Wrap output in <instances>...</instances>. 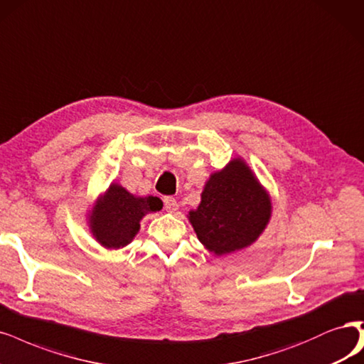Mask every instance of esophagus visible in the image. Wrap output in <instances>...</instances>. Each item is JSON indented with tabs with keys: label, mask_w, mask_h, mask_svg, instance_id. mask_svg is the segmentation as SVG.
Segmentation results:
<instances>
[{
	"label": "esophagus",
	"mask_w": 364,
	"mask_h": 364,
	"mask_svg": "<svg viewBox=\"0 0 364 364\" xmlns=\"http://www.w3.org/2000/svg\"><path fill=\"white\" fill-rule=\"evenodd\" d=\"M164 205H166V209H167L168 212H176V210L179 209L178 200L174 198V197H166V198H164Z\"/></svg>",
	"instance_id": "34e87169"
}]
</instances>
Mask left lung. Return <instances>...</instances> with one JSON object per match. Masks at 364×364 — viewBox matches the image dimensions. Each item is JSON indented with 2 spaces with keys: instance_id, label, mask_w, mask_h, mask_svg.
Here are the masks:
<instances>
[{
  "instance_id": "obj_1",
  "label": "left lung",
  "mask_w": 364,
  "mask_h": 364,
  "mask_svg": "<svg viewBox=\"0 0 364 364\" xmlns=\"http://www.w3.org/2000/svg\"><path fill=\"white\" fill-rule=\"evenodd\" d=\"M200 197L188 220L198 241L214 256L255 244L272 215L269 193L241 156L212 173Z\"/></svg>"
}]
</instances>
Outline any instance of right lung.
Instances as JSON below:
<instances>
[{
    "instance_id": "right-lung-1",
    "label": "right lung",
    "mask_w": 364,
    "mask_h": 364,
    "mask_svg": "<svg viewBox=\"0 0 364 364\" xmlns=\"http://www.w3.org/2000/svg\"><path fill=\"white\" fill-rule=\"evenodd\" d=\"M161 208L158 197L135 196L112 182L87 212V224L97 244L107 250H120L134 241L140 221Z\"/></svg>"
}]
</instances>
